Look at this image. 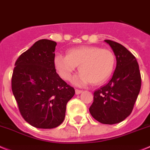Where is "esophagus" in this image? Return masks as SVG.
<instances>
[{"mask_svg": "<svg viewBox=\"0 0 150 150\" xmlns=\"http://www.w3.org/2000/svg\"><path fill=\"white\" fill-rule=\"evenodd\" d=\"M82 91H81V90H78V89H76V91H75V93H76V95H79V94L82 93Z\"/></svg>", "mask_w": 150, "mask_h": 150, "instance_id": "1", "label": "esophagus"}]
</instances>
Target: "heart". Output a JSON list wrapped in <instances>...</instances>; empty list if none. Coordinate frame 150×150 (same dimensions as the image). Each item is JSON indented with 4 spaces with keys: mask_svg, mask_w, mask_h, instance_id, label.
<instances>
[{
    "mask_svg": "<svg viewBox=\"0 0 150 150\" xmlns=\"http://www.w3.org/2000/svg\"><path fill=\"white\" fill-rule=\"evenodd\" d=\"M113 53L109 49L96 46H80L67 51V56L57 54L54 63L59 76L69 80L79 66L80 71L74 76L72 82L76 86H84L89 83H103L111 76L115 67Z\"/></svg>",
    "mask_w": 150,
    "mask_h": 150,
    "instance_id": "b5f03b06",
    "label": "heart"
}]
</instances>
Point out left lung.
<instances>
[{"label":"left lung","instance_id":"obj_1","mask_svg":"<svg viewBox=\"0 0 150 150\" xmlns=\"http://www.w3.org/2000/svg\"><path fill=\"white\" fill-rule=\"evenodd\" d=\"M105 42L112 48L116 67L110 82L93 93L90 107L91 115L105 125H114L125 120L132 112L142 85L139 66L132 53L114 41Z\"/></svg>","mask_w":150,"mask_h":150}]
</instances>
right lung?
I'll return each instance as SVG.
<instances>
[{
    "mask_svg": "<svg viewBox=\"0 0 150 150\" xmlns=\"http://www.w3.org/2000/svg\"><path fill=\"white\" fill-rule=\"evenodd\" d=\"M57 42L37 41L19 57L12 78V90L23 118L31 126L51 129L64 121L66 105L75 94L54 63Z\"/></svg>",
    "mask_w": 150,
    "mask_h": 150,
    "instance_id": "add662e5",
    "label": "right lung"
}]
</instances>
